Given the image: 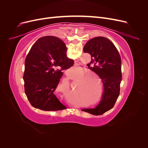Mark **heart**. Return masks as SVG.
Returning <instances> with one entry per match:
<instances>
[{"label":"heart","instance_id":"1","mask_svg":"<svg viewBox=\"0 0 148 148\" xmlns=\"http://www.w3.org/2000/svg\"><path fill=\"white\" fill-rule=\"evenodd\" d=\"M86 72L82 70H79V72L77 74L74 78V80L77 81L79 79V86L76 89V91L86 98L87 100L92 99L95 97L97 92V88L96 82L94 80L95 79L96 81L98 82V78L96 75L88 73L86 74Z\"/></svg>","mask_w":148,"mask_h":148}]
</instances>
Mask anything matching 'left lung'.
Returning <instances> with one entry per match:
<instances>
[{"instance_id":"8db88e82","label":"left lung","mask_w":148,"mask_h":148,"mask_svg":"<svg viewBox=\"0 0 148 148\" xmlns=\"http://www.w3.org/2000/svg\"><path fill=\"white\" fill-rule=\"evenodd\" d=\"M83 51L91 56L87 65L102 79L104 92L99 104L95 109H84L83 111L95 115H102L112 109L120 95L122 82L121 58L117 48L109 39L96 37L85 44Z\"/></svg>"}]
</instances>
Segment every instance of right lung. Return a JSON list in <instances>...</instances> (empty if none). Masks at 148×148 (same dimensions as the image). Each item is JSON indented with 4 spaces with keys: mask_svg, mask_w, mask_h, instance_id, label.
Returning <instances> with one entry per match:
<instances>
[{
    "mask_svg": "<svg viewBox=\"0 0 148 148\" xmlns=\"http://www.w3.org/2000/svg\"><path fill=\"white\" fill-rule=\"evenodd\" d=\"M61 39L48 36L39 38L31 47L25 61V91L33 107L45 111L66 109L54 95L63 75L62 70L74 64L66 56Z\"/></svg>",
    "mask_w": 148,
    "mask_h": 148,
    "instance_id": "right-lung-1",
    "label": "right lung"
}]
</instances>
